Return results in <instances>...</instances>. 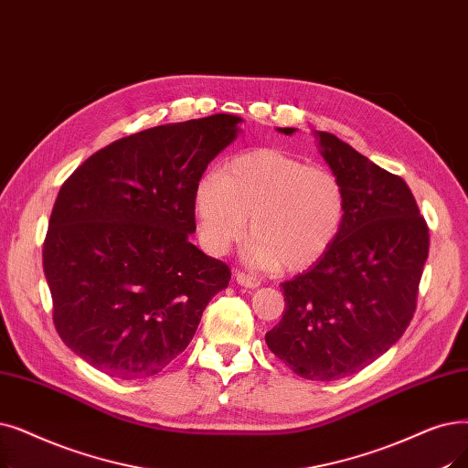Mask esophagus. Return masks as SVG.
<instances>
[{"mask_svg":"<svg viewBox=\"0 0 468 468\" xmlns=\"http://www.w3.org/2000/svg\"><path fill=\"white\" fill-rule=\"evenodd\" d=\"M235 281H237L239 284H242V287H247V289H256V287H260V281H258L254 275L242 273V271H237V273H235Z\"/></svg>","mask_w":468,"mask_h":468,"instance_id":"34e87169","label":"esophagus"}]
</instances>
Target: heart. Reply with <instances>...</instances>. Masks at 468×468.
Listing matches in <instances>:
<instances>
[{
    "label": "heart",
    "instance_id": "b5f03b06",
    "mask_svg": "<svg viewBox=\"0 0 468 468\" xmlns=\"http://www.w3.org/2000/svg\"><path fill=\"white\" fill-rule=\"evenodd\" d=\"M195 214L202 245L223 254L247 231L260 266L302 271L327 254L346 218V193L327 168L277 149L229 160L221 176L200 179Z\"/></svg>",
    "mask_w": 468,
    "mask_h": 468
}]
</instances>
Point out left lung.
I'll use <instances>...</instances> for the list:
<instances>
[{"label": "left lung", "instance_id": "8db88e82", "mask_svg": "<svg viewBox=\"0 0 468 468\" xmlns=\"http://www.w3.org/2000/svg\"><path fill=\"white\" fill-rule=\"evenodd\" d=\"M279 132L292 135L296 128ZM315 137L346 193V218L327 254L281 284L284 314L266 344L302 378L338 380L367 367L408 329L429 228L399 176L333 133Z\"/></svg>", "mask_w": 468, "mask_h": 468}]
</instances>
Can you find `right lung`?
Listing matches in <instances>:
<instances>
[{
  "label": "right lung",
  "mask_w": 468,
  "mask_h": 468,
  "mask_svg": "<svg viewBox=\"0 0 468 468\" xmlns=\"http://www.w3.org/2000/svg\"><path fill=\"white\" fill-rule=\"evenodd\" d=\"M242 118L212 114L122 137L60 187L44 242L53 323L91 367L147 378L187 348L228 263L198 250L195 193Z\"/></svg>",
  "instance_id": "1"
}]
</instances>
